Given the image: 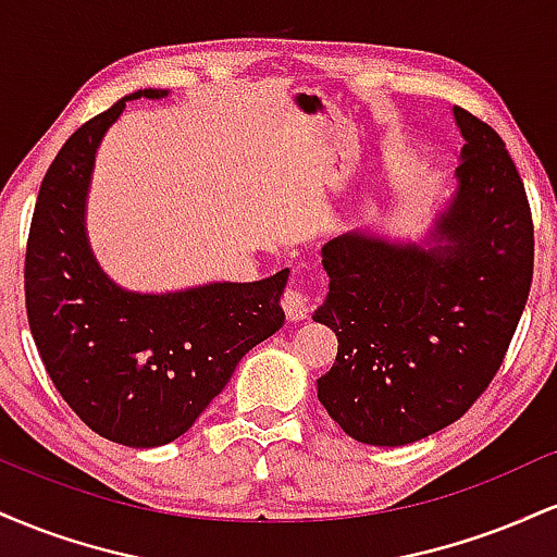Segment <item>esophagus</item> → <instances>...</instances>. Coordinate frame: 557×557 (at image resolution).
<instances>
[{
    "label": "esophagus",
    "instance_id": "34e87169",
    "mask_svg": "<svg viewBox=\"0 0 557 557\" xmlns=\"http://www.w3.org/2000/svg\"><path fill=\"white\" fill-rule=\"evenodd\" d=\"M311 306H314V296H311L304 285H287V290L283 293V309L287 319H306L309 317Z\"/></svg>",
    "mask_w": 557,
    "mask_h": 557
}]
</instances>
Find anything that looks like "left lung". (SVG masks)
I'll use <instances>...</instances> for the list:
<instances>
[{
    "label": "left lung",
    "instance_id": "1",
    "mask_svg": "<svg viewBox=\"0 0 557 557\" xmlns=\"http://www.w3.org/2000/svg\"><path fill=\"white\" fill-rule=\"evenodd\" d=\"M466 146L440 216L445 246H393L350 233L322 248L337 335L319 400L367 445H408L469 411L500 372L534 274V222L503 138L456 107Z\"/></svg>",
    "mask_w": 557,
    "mask_h": 557
}]
</instances>
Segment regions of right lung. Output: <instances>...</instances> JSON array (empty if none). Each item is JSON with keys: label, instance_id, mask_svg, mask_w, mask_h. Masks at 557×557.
Segmentation results:
<instances>
[{"label": "right lung", "instance_id": "1", "mask_svg": "<svg viewBox=\"0 0 557 557\" xmlns=\"http://www.w3.org/2000/svg\"><path fill=\"white\" fill-rule=\"evenodd\" d=\"M83 123L38 188L25 246V311L57 393L88 430L157 447L194 426L253 345L285 322L287 270L261 283H214L170 296L125 293L104 277L83 233L96 146L125 101Z\"/></svg>", "mask_w": 557, "mask_h": 557}]
</instances>
